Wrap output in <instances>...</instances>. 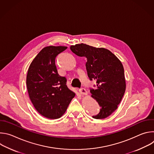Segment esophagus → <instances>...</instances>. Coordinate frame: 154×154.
<instances>
[{"mask_svg":"<svg viewBox=\"0 0 154 154\" xmlns=\"http://www.w3.org/2000/svg\"><path fill=\"white\" fill-rule=\"evenodd\" d=\"M79 91L80 92V93L83 95H87L88 94V93H87V91L85 89V88H81L79 90Z\"/></svg>","mask_w":154,"mask_h":154,"instance_id":"esophagus-1","label":"esophagus"}]
</instances>
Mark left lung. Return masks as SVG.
<instances>
[{
  "instance_id": "8db88e82",
  "label": "left lung",
  "mask_w": 154,
  "mask_h": 154,
  "mask_svg": "<svg viewBox=\"0 0 154 154\" xmlns=\"http://www.w3.org/2000/svg\"><path fill=\"white\" fill-rule=\"evenodd\" d=\"M70 49L77 55L87 58L88 75L91 80H96V88L91 89L90 93L98 102L100 110L93 118H107L118 108L125 93L126 84L122 63L111 51L103 48L82 43L71 46Z\"/></svg>"
}]
</instances>
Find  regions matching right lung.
<instances>
[{"mask_svg": "<svg viewBox=\"0 0 154 154\" xmlns=\"http://www.w3.org/2000/svg\"><path fill=\"white\" fill-rule=\"evenodd\" d=\"M66 49L44 48L28 69L26 84L30 99L37 112L49 119L62 116L75 95L68 88L66 79L58 74L55 65L56 57Z\"/></svg>", "mask_w": 154, "mask_h": 154, "instance_id": "add662e5", "label": "right lung"}]
</instances>
